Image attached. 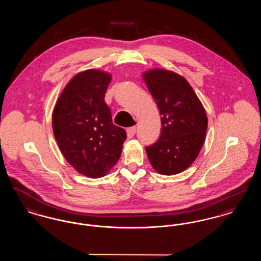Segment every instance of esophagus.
I'll use <instances>...</instances> for the list:
<instances>
[{
  "instance_id": "obj_1",
  "label": "esophagus",
  "mask_w": 261,
  "mask_h": 261,
  "mask_svg": "<svg viewBox=\"0 0 261 261\" xmlns=\"http://www.w3.org/2000/svg\"><path fill=\"white\" fill-rule=\"evenodd\" d=\"M136 131L137 128L135 127V126L127 128V129H126V132H127V137H128V138H132V137L134 136V135L136 134Z\"/></svg>"
}]
</instances>
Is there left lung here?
<instances>
[{
  "label": "left lung",
  "mask_w": 261,
  "mask_h": 261,
  "mask_svg": "<svg viewBox=\"0 0 261 261\" xmlns=\"http://www.w3.org/2000/svg\"><path fill=\"white\" fill-rule=\"evenodd\" d=\"M162 114L159 140L146 147L151 166L162 175L187 169L199 155L207 129V116L193 88L173 71L151 69L143 74Z\"/></svg>",
  "instance_id": "8db88e82"
}]
</instances>
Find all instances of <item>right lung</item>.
<instances>
[{
    "instance_id": "right-lung-1",
    "label": "right lung",
    "mask_w": 261,
    "mask_h": 261,
    "mask_svg": "<svg viewBox=\"0 0 261 261\" xmlns=\"http://www.w3.org/2000/svg\"><path fill=\"white\" fill-rule=\"evenodd\" d=\"M112 75L82 71L68 82L53 112V131L63 156L90 178L108 173L120 158L126 132L112 123L105 94Z\"/></svg>"
}]
</instances>
